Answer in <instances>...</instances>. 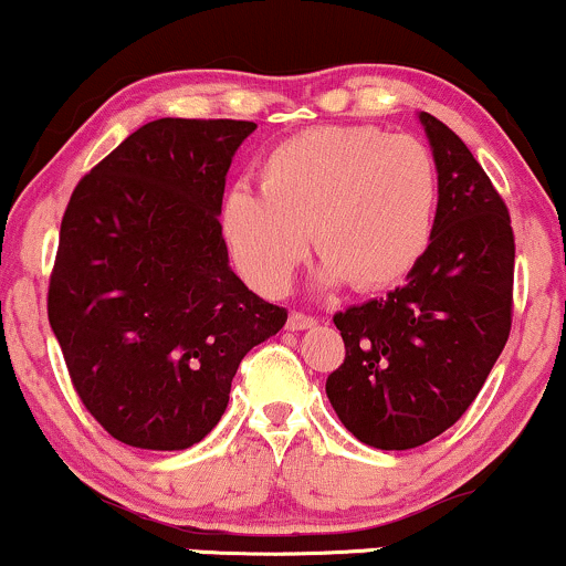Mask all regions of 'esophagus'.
Segmentation results:
<instances>
[{
    "label": "esophagus",
    "mask_w": 566,
    "mask_h": 566,
    "mask_svg": "<svg viewBox=\"0 0 566 566\" xmlns=\"http://www.w3.org/2000/svg\"><path fill=\"white\" fill-rule=\"evenodd\" d=\"M314 324H316L314 316L303 314V311H292L290 319H287V329L297 333V329H308V327H314Z\"/></svg>",
    "instance_id": "obj_1"
}]
</instances>
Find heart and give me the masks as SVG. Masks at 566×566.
<instances>
[{
	"instance_id": "1",
	"label": "heart",
	"mask_w": 566,
	"mask_h": 566,
	"mask_svg": "<svg viewBox=\"0 0 566 566\" xmlns=\"http://www.w3.org/2000/svg\"><path fill=\"white\" fill-rule=\"evenodd\" d=\"M437 205V161L423 140L327 125L276 143L261 191L233 186L220 218L239 271L265 295L287 292L308 255L305 231L324 284L382 290L423 258Z\"/></svg>"
}]
</instances>
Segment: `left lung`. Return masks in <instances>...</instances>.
Instances as JSON below:
<instances>
[{
    "instance_id": "obj_1",
    "label": "left lung",
    "mask_w": 566,
    "mask_h": 566,
    "mask_svg": "<svg viewBox=\"0 0 566 566\" xmlns=\"http://www.w3.org/2000/svg\"><path fill=\"white\" fill-rule=\"evenodd\" d=\"M420 122L439 172L431 242L401 287L333 316L346 359L327 378L329 405L378 450H412L458 423L511 333L509 207L444 122Z\"/></svg>"
}]
</instances>
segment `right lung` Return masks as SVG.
I'll use <instances>...</instances> for the list:
<instances>
[{"instance_id":"1","label":"right lung","mask_w":566,"mask_h":566,"mask_svg":"<svg viewBox=\"0 0 566 566\" xmlns=\"http://www.w3.org/2000/svg\"><path fill=\"white\" fill-rule=\"evenodd\" d=\"M258 125L157 119L71 193L48 316L87 412L140 450H186L218 426L239 361L287 322L231 271L226 172Z\"/></svg>"}]
</instances>
